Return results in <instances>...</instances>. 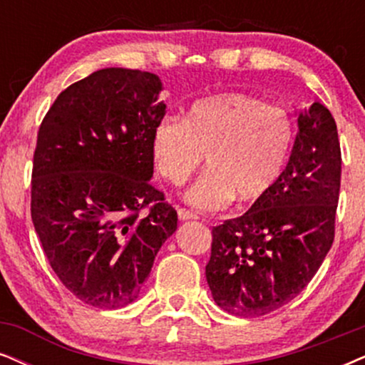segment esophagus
Returning <instances> with one entry per match:
<instances>
[{"mask_svg": "<svg viewBox=\"0 0 365 365\" xmlns=\"http://www.w3.org/2000/svg\"><path fill=\"white\" fill-rule=\"evenodd\" d=\"M178 219L180 220H195L197 215L187 209H178Z\"/></svg>", "mask_w": 365, "mask_h": 365, "instance_id": "obj_1", "label": "esophagus"}]
</instances>
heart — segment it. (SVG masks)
Returning <instances> with one entry per match:
<instances>
[{"mask_svg":"<svg viewBox=\"0 0 365 365\" xmlns=\"http://www.w3.org/2000/svg\"><path fill=\"white\" fill-rule=\"evenodd\" d=\"M294 121L284 108L244 92L193 101L185 119L165 116L155 124V168L182 185L207 155L209 168L185 193L198 210L215 212L234 198L255 204L273 192L294 145Z\"/></svg>","mask_w":365,"mask_h":365,"instance_id":"1","label":"heart"}]
</instances>
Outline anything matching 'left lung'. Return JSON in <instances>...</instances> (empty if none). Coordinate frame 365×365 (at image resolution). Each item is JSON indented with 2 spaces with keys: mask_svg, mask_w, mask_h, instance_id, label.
I'll return each mask as SVG.
<instances>
[{
  "mask_svg": "<svg viewBox=\"0 0 365 365\" xmlns=\"http://www.w3.org/2000/svg\"><path fill=\"white\" fill-rule=\"evenodd\" d=\"M298 129L273 192L212 229L207 283L217 305L236 317H262L292 302L334 244L342 173L335 119L313 103Z\"/></svg>",
  "mask_w": 365,
  "mask_h": 365,
  "instance_id": "8db88e82",
  "label": "left lung"
}]
</instances>
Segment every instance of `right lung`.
Returning <instances> with one entry per match:
<instances>
[{
    "label": "right lung",
    "instance_id": "add662e5",
    "mask_svg": "<svg viewBox=\"0 0 365 365\" xmlns=\"http://www.w3.org/2000/svg\"><path fill=\"white\" fill-rule=\"evenodd\" d=\"M160 91L155 73L103 68L60 92L38 128L31 220L53 273L91 307L135 302L177 230V210L150 183Z\"/></svg>",
    "mask_w": 365,
    "mask_h": 365
}]
</instances>
